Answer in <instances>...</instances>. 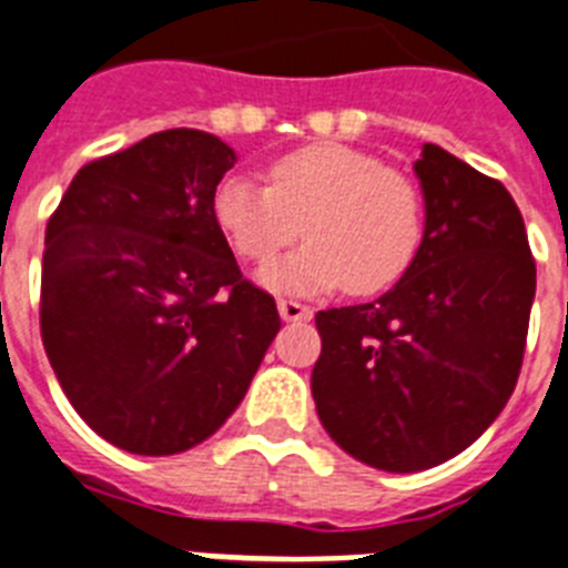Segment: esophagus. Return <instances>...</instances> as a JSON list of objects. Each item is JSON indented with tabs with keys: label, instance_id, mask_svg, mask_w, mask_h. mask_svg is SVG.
Wrapping results in <instances>:
<instances>
[{
	"label": "esophagus",
	"instance_id": "34e87169",
	"mask_svg": "<svg viewBox=\"0 0 568 568\" xmlns=\"http://www.w3.org/2000/svg\"><path fill=\"white\" fill-rule=\"evenodd\" d=\"M278 313L284 322H307L313 316V311L307 304H298L293 298H278Z\"/></svg>",
	"mask_w": 568,
	"mask_h": 568
}]
</instances>
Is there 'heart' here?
Masks as SVG:
<instances>
[{"label":"heart","instance_id":"obj_1","mask_svg":"<svg viewBox=\"0 0 568 568\" xmlns=\"http://www.w3.org/2000/svg\"><path fill=\"white\" fill-rule=\"evenodd\" d=\"M270 185L226 176L214 191V223L237 255L270 264L298 232L302 250L266 266L257 281L273 293L354 295L392 287L420 246L424 203L409 176L372 153L336 142L304 144L266 171Z\"/></svg>","mask_w":568,"mask_h":568}]
</instances>
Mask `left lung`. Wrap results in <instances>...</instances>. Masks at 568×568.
<instances>
[{"instance_id":"obj_1","label":"left lung","mask_w":568,"mask_h":568,"mask_svg":"<svg viewBox=\"0 0 568 568\" xmlns=\"http://www.w3.org/2000/svg\"><path fill=\"white\" fill-rule=\"evenodd\" d=\"M424 237L377 302L318 311L313 400L357 462L418 473L458 456L517 386L537 266L503 182L438 144L415 162Z\"/></svg>"}]
</instances>
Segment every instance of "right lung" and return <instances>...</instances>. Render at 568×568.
<instances>
[{
	"label": "right lung",
	"mask_w": 568,
	"mask_h": 568,
	"mask_svg": "<svg viewBox=\"0 0 568 568\" xmlns=\"http://www.w3.org/2000/svg\"><path fill=\"white\" fill-rule=\"evenodd\" d=\"M234 162L217 135L162 130L83 165L45 226L49 363L74 412L135 456L217 433L278 334L211 211Z\"/></svg>",
	"instance_id": "1"
}]
</instances>
